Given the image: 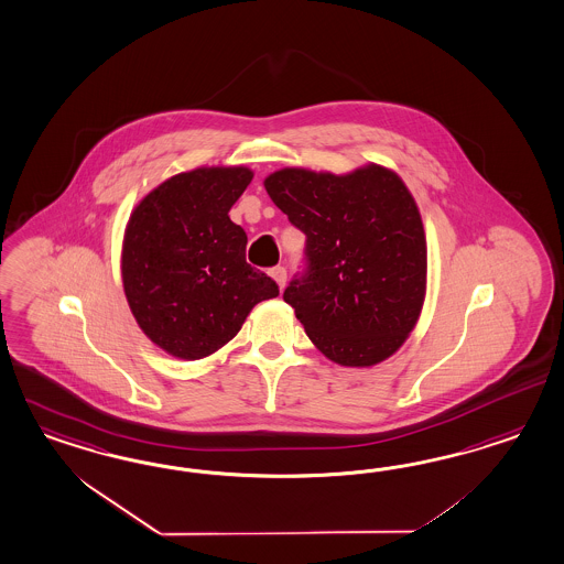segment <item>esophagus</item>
<instances>
[{"label":"esophagus","instance_id":"34e87169","mask_svg":"<svg viewBox=\"0 0 564 564\" xmlns=\"http://www.w3.org/2000/svg\"><path fill=\"white\" fill-rule=\"evenodd\" d=\"M270 275L274 278L275 284H278L280 289H284V284H286V268H284V265H275V268H272Z\"/></svg>","mask_w":564,"mask_h":564}]
</instances>
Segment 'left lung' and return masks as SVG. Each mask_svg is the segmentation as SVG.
Segmentation results:
<instances>
[{
  "mask_svg": "<svg viewBox=\"0 0 564 564\" xmlns=\"http://www.w3.org/2000/svg\"><path fill=\"white\" fill-rule=\"evenodd\" d=\"M265 192L306 237L305 272L284 301L306 336L341 367L393 355L426 292V239L402 178L379 164L348 175L282 169Z\"/></svg>",
  "mask_w": 564,
  "mask_h": 564,
  "instance_id": "8db88e82",
  "label": "left lung"
}]
</instances>
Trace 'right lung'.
<instances>
[{"label":"right lung","instance_id":"right-lung-1","mask_svg":"<svg viewBox=\"0 0 564 564\" xmlns=\"http://www.w3.org/2000/svg\"><path fill=\"white\" fill-rule=\"evenodd\" d=\"M253 173L202 166L152 189L129 216L121 274L129 308L169 355L197 360L235 338L278 284L247 263V235L228 216Z\"/></svg>","mask_w":564,"mask_h":564}]
</instances>
